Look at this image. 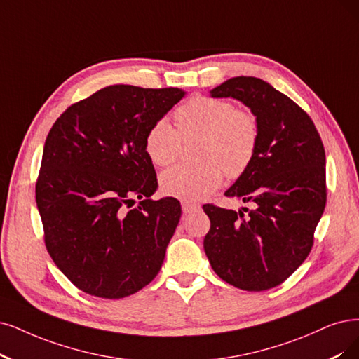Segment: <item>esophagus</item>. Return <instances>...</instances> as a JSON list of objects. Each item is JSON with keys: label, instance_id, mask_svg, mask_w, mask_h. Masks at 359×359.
I'll use <instances>...</instances> for the list:
<instances>
[{"label": "esophagus", "instance_id": "34e87169", "mask_svg": "<svg viewBox=\"0 0 359 359\" xmlns=\"http://www.w3.org/2000/svg\"><path fill=\"white\" fill-rule=\"evenodd\" d=\"M200 204H196V203H191V201H182V210H183V213H192V211H196V210H200Z\"/></svg>", "mask_w": 359, "mask_h": 359}]
</instances>
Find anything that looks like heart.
<instances>
[{
	"mask_svg": "<svg viewBox=\"0 0 359 359\" xmlns=\"http://www.w3.org/2000/svg\"><path fill=\"white\" fill-rule=\"evenodd\" d=\"M177 130L165 118L155 121L144 137V151L155 165H168L179 156L182 137L200 136L196 163L165 170L159 184L164 194L183 201H198L213 194L224 172L243 176L253 163L259 144V123L250 111L229 100L195 96L176 109Z\"/></svg>",
	"mask_w": 359,
	"mask_h": 359,
	"instance_id": "b5f03b06",
	"label": "heart"
}]
</instances>
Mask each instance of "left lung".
Wrapping results in <instances>:
<instances>
[{
  "label": "left lung",
  "instance_id": "left-lung-1",
  "mask_svg": "<svg viewBox=\"0 0 359 359\" xmlns=\"http://www.w3.org/2000/svg\"><path fill=\"white\" fill-rule=\"evenodd\" d=\"M210 96L245 104L259 123V144L248 170L224 192L253 207L205 204L211 226L204 251L223 281L247 291L269 290L312 248L327 201L324 144L309 115L260 78H231Z\"/></svg>",
  "mask_w": 359,
  "mask_h": 359
}]
</instances>
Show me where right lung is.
Instances as JSON below:
<instances>
[{
	"label": "right lung",
	"instance_id": "1",
	"mask_svg": "<svg viewBox=\"0 0 359 359\" xmlns=\"http://www.w3.org/2000/svg\"><path fill=\"white\" fill-rule=\"evenodd\" d=\"M184 95L109 86L69 106L48 133L35 189L46 247L87 294H135L163 266L182 208L171 196L151 200L158 182L144 137Z\"/></svg>",
	"mask_w": 359,
	"mask_h": 359
}]
</instances>
